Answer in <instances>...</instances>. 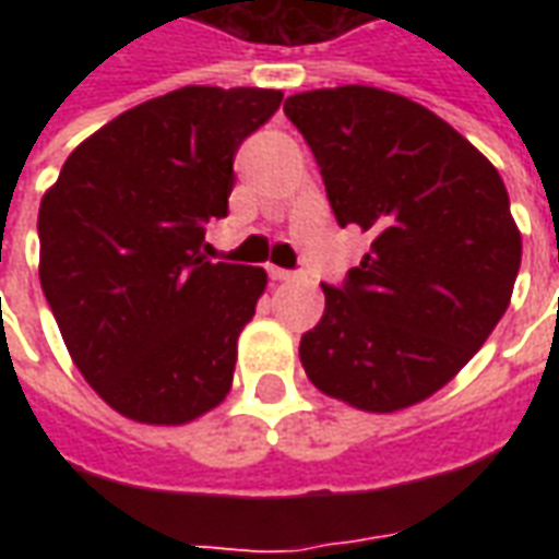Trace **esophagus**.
Returning a JSON list of instances; mask_svg holds the SVG:
<instances>
[{
  "label": "esophagus",
  "mask_w": 559,
  "mask_h": 559,
  "mask_svg": "<svg viewBox=\"0 0 559 559\" xmlns=\"http://www.w3.org/2000/svg\"><path fill=\"white\" fill-rule=\"evenodd\" d=\"M269 278H272V281H293V278H296V275H293L290 269L269 266Z\"/></svg>",
  "instance_id": "34e87169"
}]
</instances>
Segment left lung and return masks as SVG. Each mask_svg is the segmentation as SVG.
I'll return each instance as SVG.
<instances>
[{"label": "left lung", "mask_w": 559, "mask_h": 559, "mask_svg": "<svg viewBox=\"0 0 559 559\" xmlns=\"http://www.w3.org/2000/svg\"><path fill=\"white\" fill-rule=\"evenodd\" d=\"M341 227L371 233L299 341L308 380L368 413L419 404L473 359L509 308L521 266L493 164L428 107L374 86L290 95Z\"/></svg>", "instance_id": "8db88e82"}]
</instances>
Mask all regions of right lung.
I'll use <instances>...</instances> for the list:
<instances>
[{"label":"right lung","instance_id":"right-lung-1","mask_svg":"<svg viewBox=\"0 0 559 559\" xmlns=\"http://www.w3.org/2000/svg\"><path fill=\"white\" fill-rule=\"evenodd\" d=\"M278 90L185 86L83 140L38 212L41 290L71 359L116 413L185 425L227 399L266 272L209 263L233 158Z\"/></svg>","mask_w":559,"mask_h":559}]
</instances>
